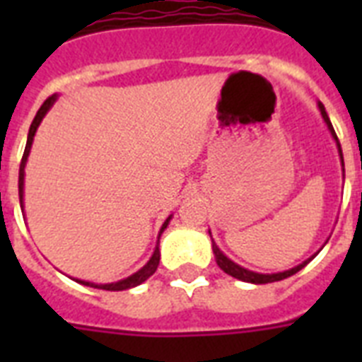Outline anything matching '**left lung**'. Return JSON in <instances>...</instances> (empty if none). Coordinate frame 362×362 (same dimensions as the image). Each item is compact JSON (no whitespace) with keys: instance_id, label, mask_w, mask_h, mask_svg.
<instances>
[{"instance_id":"1","label":"left lung","mask_w":362,"mask_h":362,"mask_svg":"<svg viewBox=\"0 0 362 362\" xmlns=\"http://www.w3.org/2000/svg\"><path fill=\"white\" fill-rule=\"evenodd\" d=\"M320 110H321V116H323V120H325L327 127H329V131H331V135L334 136V141H337V146H338V152H340V159H342V165H344V158H342V148H340V142H338V136L337 133H334V129H332V124L331 120H329V116H327L325 112V107L320 103ZM210 233V231H209ZM212 250H214V255H216V263H218V267H220L226 274L233 276V278H237V280H242V281H247V284H270V281H280V280H286V278H289V276L297 274L298 270L304 269L306 264L314 259V255L310 259H306V261H303L300 264H297V267H293V269L289 270H284V272H276V274H259V272H253V270H247L244 269V267H240V264L233 263L231 259L227 257V255H223L221 253V250L218 246H216V242L212 240Z\"/></svg>"}]
</instances>
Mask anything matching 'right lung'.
Masks as SVG:
<instances>
[{"label":"right lung","mask_w":362,"mask_h":362,"mask_svg":"<svg viewBox=\"0 0 362 362\" xmlns=\"http://www.w3.org/2000/svg\"><path fill=\"white\" fill-rule=\"evenodd\" d=\"M54 101H56V95L48 98L47 101L41 105V109L37 110L35 118H33V122H31V125H30L28 142H25V150H24V156H22V163H20V173H18V195H20V206H22V209H24V169H25V161H28V156H30L31 142H33V136H35L37 127H39L41 120L45 118V115L48 112V109H50V107L54 105ZM169 221H170V216L167 218V220H165V223L161 226V229H159V237H161V233L167 229ZM159 237H158V246H156V250H153L150 261H148V263L144 264L141 270H136L135 274L127 276L125 280L116 281V284H92V281H84V280H76V281H78V284H82V286L95 287V289H105V291H124V289H131V287L141 286L142 281H146L148 278H150V276L156 272V269H158V264H159Z\"/></svg>","instance_id":"1"}]
</instances>
